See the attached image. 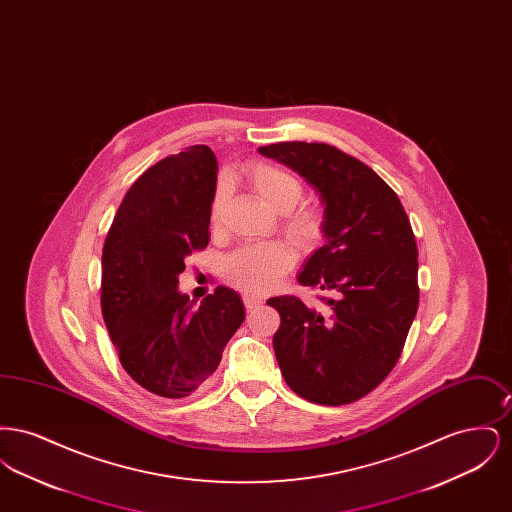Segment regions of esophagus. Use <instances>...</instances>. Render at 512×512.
I'll return each instance as SVG.
<instances>
[{"label": "esophagus", "mask_w": 512, "mask_h": 512, "mask_svg": "<svg viewBox=\"0 0 512 512\" xmlns=\"http://www.w3.org/2000/svg\"><path fill=\"white\" fill-rule=\"evenodd\" d=\"M242 299H244V305L247 311H251V309H255V307L263 305V299H261V297H257V295H253V293H244V295H242Z\"/></svg>", "instance_id": "esophagus-1"}]
</instances>
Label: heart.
I'll use <instances>...</instances> for the list:
<instances>
[{"instance_id": "1", "label": "heart", "mask_w": 512, "mask_h": 512, "mask_svg": "<svg viewBox=\"0 0 512 512\" xmlns=\"http://www.w3.org/2000/svg\"><path fill=\"white\" fill-rule=\"evenodd\" d=\"M247 178L272 211L286 213L284 228L290 236L303 244L317 242L322 236V217L315 209L292 211L303 197V184L293 172L270 163H255L249 167ZM228 197L230 184L226 178H220L211 203V220L215 226L220 224ZM295 261V249L284 242L245 245L224 261V276L232 286L244 292L265 293L276 288L282 276L292 270Z\"/></svg>"}]
</instances>
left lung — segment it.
Listing matches in <instances>:
<instances>
[{
	"instance_id": "obj_1",
	"label": "left lung",
	"mask_w": 512,
	"mask_h": 512,
	"mask_svg": "<svg viewBox=\"0 0 512 512\" xmlns=\"http://www.w3.org/2000/svg\"><path fill=\"white\" fill-rule=\"evenodd\" d=\"M259 153L303 176L324 205L326 244L297 280L330 297H322V311L293 295L268 299L280 313L276 361L299 397L330 407L353 403L393 370L418 309L411 222L390 186L338 147L280 142Z\"/></svg>"
}]
</instances>
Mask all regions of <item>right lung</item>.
I'll list each match as a JSON object with an SVG mask.
<instances>
[{
	"label": "right lung",
	"instance_id": "right-lung-1",
	"mask_svg": "<svg viewBox=\"0 0 512 512\" xmlns=\"http://www.w3.org/2000/svg\"><path fill=\"white\" fill-rule=\"evenodd\" d=\"M217 157L190 146L149 167L124 195L101 253V313L128 376L180 399L217 370L245 318L242 297L219 286L201 305L178 292L186 257L209 244Z\"/></svg>",
	"mask_w": 512,
	"mask_h": 512
}]
</instances>
